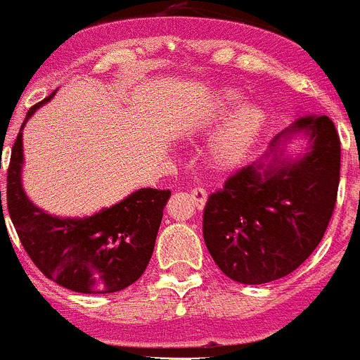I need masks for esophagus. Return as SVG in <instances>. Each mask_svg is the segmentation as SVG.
<instances>
[{"mask_svg": "<svg viewBox=\"0 0 360 360\" xmlns=\"http://www.w3.org/2000/svg\"><path fill=\"white\" fill-rule=\"evenodd\" d=\"M191 195L192 199H194V205L198 206V208H202L206 202V198H208V194H206V191L202 187L191 188Z\"/></svg>", "mask_w": 360, "mask_h": 360, "instance_id": "1", "label": "esophagus"}]
</instances>
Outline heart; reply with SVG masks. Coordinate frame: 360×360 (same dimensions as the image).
Listing matches in <instances>:
<instances>
[{"label":"heart","instance_id":"obj_1","mask_svg":"<svg viewBox=\"0 0 360 360\" xmlns=\"http://www.w3.org/2000/svg\"><path fill=\"white\" fill-rule=\"evenodd\" d=\"M241 101L243 98L240 92L227 89L217 98L208 120L210 122L222 120ZM264 122L266 115L259 106L248 105L238 110L210 143V159L213 165L220 169H229L240 165L257 143Z\"/></svg>","mask_w":360,"mask_h":360}]
</instances>
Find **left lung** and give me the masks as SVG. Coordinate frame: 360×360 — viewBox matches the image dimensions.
I'll list each match as a JSON object with an SVG mask.
<instances>
[{
	"label": "left lung",
	"instance_id": "1",
	"mask_svg": "<svg viewBox=\"0 0 360 360\" xmlns=\"http://www.w3.org/2000/svg\"><path fill=\"white\" fill-rule=\"evenodd\" d=\"M304 130L310 150L280 162L278 145ZM271 161L234 172L210 194L202 236L220 271L248 285L283 278L319 247L333 217L340 185L341 143L327 115H304L269 143Z\"/></svg>",
	"mask_w": 360,
	"mask_h": 360
}]
</instances>
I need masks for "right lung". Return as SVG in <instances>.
I'll return each mask as SVG.
<instances>
[{"label":"right lung","instance_id":"right-lung-1","mask_svg":"<svg viewBox=\"0 0 360 360\" xmlns=\"http://www.w3.org/2000/svg\"><path fill=\"white\" fill-rule=\"evenodd\" d=\"M52 96L31 106L26 120ZM24 124L6 175V208L24 250L47 278L75 292L110 294L129 287L147 269L172 192L140 188L85 219L49 215L27 199L20 184Z\"/></svg>","mask_w":360,"mask_h":360}]
</instances>
